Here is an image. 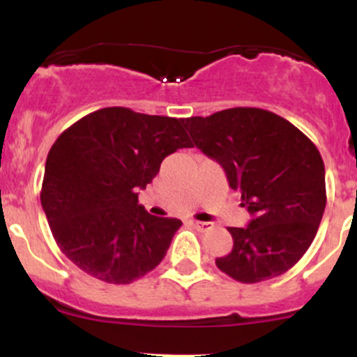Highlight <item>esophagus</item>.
Wrapping results in <instances>:
<instances>
[{
    "instance_id": "obj_1",
    "label": "esophagus",
    "mask_w": 357,
    "mask_h": 357,
    "mask_svg": "<svg viewBox=\"0 0 357 357\" xmlns=\"http://www.w3.org/2000/svg\"><path fill=\"white\" fill-rule=\"evenodd\" d=\"M190 223L192 225V227H196L198 230H210V228L213 227V223H208V221H190Z\"/></svg>"
}]
</instances>
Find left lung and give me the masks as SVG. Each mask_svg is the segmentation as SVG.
<instances>
[{"label":"left lung","mask_w":357,"mask_h":357,"mask_svg":"<svg viewBox=\"0 0 357 357\" xmlns=\"http://www.w3.org/2000/svg\"><path fill=\"white\" fill-rule=\"evenodd\" d=\"M184 127L195 146L223 167L252 215L245 228H228L233 248L216 258V267L241 284L292 268L326 210V169L314 142L284 117L255 107L190 117Z\"/></svg>","instance_id":"left-lung-1"}]
</instances>
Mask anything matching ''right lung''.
I'll return each mask as SVG.
<instances>
[{
    "label": "right lung",
    "instance_id": "right-lung-1",
    "mask_svg": "<svg viewBox=\"0 0 357 357\" xmlns=\"http://www.w3.org/2000/svg\"><path fill=\"white\" fill-rule=\"evenodd\" d=\"M184 119L105 107L60 134L48 153L42 208L68 260L107 284H130L165 258L176 218L149 215L137 190L162 159L192 147Z\"/></svg>",
    "mask_w": 357,
    "mask_h": 357
}]
</instances>
